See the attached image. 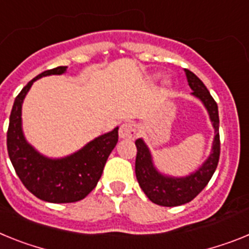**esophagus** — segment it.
Masks as SVG:
<instances>
[{
  "instance_id": "34e87169",
  "label": "esophagus",
  "mask_w": 249,
  "mask_h": 249,
  "mask_svg": "<svg viewBox=\"0 0 249 249\" xmlns=\"http://www.w3.org/2000/svg\"><path fill=\"white\" fill-rule=\"evenodd\" d=\"M119 135H120V138H123V139H135L138 135V125L130 122L124 123V124L120 126Z\"/></svg>"
}]
</instances>
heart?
Masks as SVG:
<instances>
[{"label":"heart","mask_w":249,"mask_h":249,"mask_svg":"<svg viewBox=\"0 0 249 249\" xmlns=\"http://www.w3.org/2000/svg\"><path fill=\"white\" fill-rule=\"evenodd\" d=\"M163 84H164V85H166V86L170 85V80L169 79H164L163 80Z\"/></svg>","instance_id":"heart-1"}]
</instances>
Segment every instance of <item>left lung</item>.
Returning <instances> with one entry per match:
<instances>
[{
  "label": "left lung",
  "instance_id": "obj_1",
  "mask_svg": "<svg viewBox=\"0 0 249 249\" xmlns=\"http://www.w3.org/2000/svg\"><path fill=\"white\" fill-rule=\"evenodd\" d=\"M185 75H187L188 85L193 91L192 94L202 101L208 111L215 135L208 159L202 164L199 169L181 178L164 176L160 172H158L151 159L150 150L144 140L138 139L135 142L138 149L137 159H135V174H137L138 183L151 202L163 207H177L193 200L204 189L205 185L208 184L219 161V116H218L217 103L212 98L208 89L205 88L202 80L196 73L185 69Z\"/></svg>",
  "mask_w": 249,
  "mask_h": 249
}]
</instances>
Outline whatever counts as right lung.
<instances>
[{"instance_id": "1", "label": "right lung", "mask_w": 249, "mask_h": 249, "mask_svg": "<svg viewBox=\"0 0 249 249\" xmlns=\"http://www.w3.org/2000/svg\"><path fill=\"white\" fill-rule=\"evenodd\" d=\"M66 69L68 66H59L44 71L21 90L11 110L7 130L8 157L16 174L35 196L50 203H73L84 199L98 184L119 138V127H115L110 133L95 138L76 153L61 159H50L26 142L21 120L26 94L37 79L61 75Z\"/></svg>"}]
</instances>
